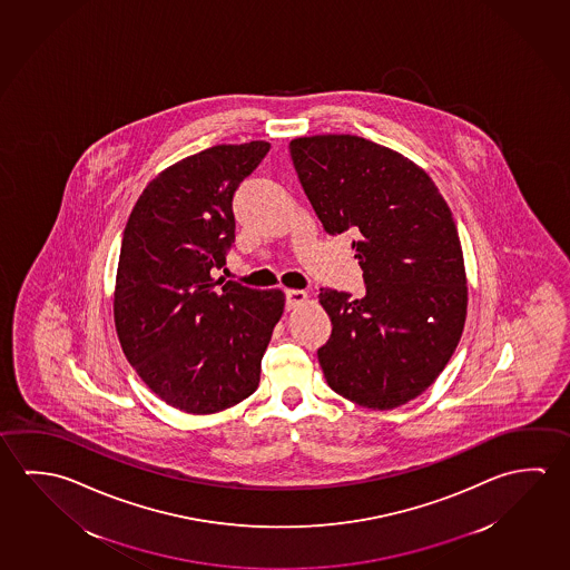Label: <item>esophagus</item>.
I'll list each match as a JSON object with an SVG mask.
<instances>
[{
    "mask_svg": "<svg viewBox=\"0 0 570 570\" xmlns=\"http://www.w3.org/2000/svg\"><path fill=\"white\" fill-rule=\"evenodd\" d=\"M286 308H298L299 304H304L308 299V294L304 289H286Z\"/></svg>",
    "mask_w": 570,
    "mask_h": 570,
    "instance_id": "1",
    "label": "esophagus"
}]
</instances>
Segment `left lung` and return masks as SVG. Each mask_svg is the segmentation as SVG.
Returning <instances> with one entry per match:
<instances>
[{"mask_svg":"<svg viewBox=\"0 0 570 570\" xmlns=\"http://www.w3.org/2000/svg\"><path fill=\"white\" fill-rule=\"evenodd\" d=\"M299 185L324 230L354 234L365 296L322 288L332 334L317 350L327 385L393 410L435 382L465 326L458 226L423 168L355 135L289 142Z\"/></svg>","mask_w":570,"mask_h":570,"instance_id":"left-lung-1","label":"left lung"}]
</instances>
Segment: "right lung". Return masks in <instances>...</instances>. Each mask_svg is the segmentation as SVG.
<instances>
[{
	"mask_svg": "<svg viewBox=\"0 0 570 570\" xmlns=\"http://www.w3.org/2000/svg\"><path fill=\"white\" fill-rule=\"evenodd\" d=\"M271 145H216L153 178L125 226L115 288L122 352L163 402L215 413L256 392L281 289L215 281L233 248V198Z\"/></svg>",
	"mask_w": 570,
	"mask_h": 570,
	"instance_id": "right-lung-1",
	"label": "right lung"
}]
</instances>
